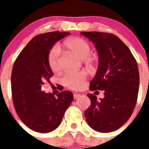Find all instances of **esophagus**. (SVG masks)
Segmentation results:
<instances>
[{"instance_id": "34e87169", "label": "esophagus", "mask_w": 149, "mask_h": 149, "mask_svg": "<svg viewBox=\"0 0 149 149\" xmlns=\"http://www.w3.org/2000/svg\"><path fill=\"white\" fill-rule=\"evenodd\" d=\"M81 96V95L80 94H78V93H74V94H73V98H74V100H76V99L79 98Z\"/></svg>"}]
</instances>
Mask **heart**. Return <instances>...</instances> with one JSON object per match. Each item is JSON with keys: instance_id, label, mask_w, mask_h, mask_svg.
Wrapping results in <instances>:
<instances>
[{"instance_id": "b5f03b06", "label": "heart", "mask_w": 149, "mask_h": 149, "mask_svg": "<svg viewBox=\"0 0 149 149\" xmlns=\"http://www.w3.org/2000/svg\"><path fill=\"white\" fill-rule=\"evenodd\" d=\"M62 46L74 52L81 59H86L91 52V45L89 43L81 37H72L67 39L63 42ZM60 56L61 49L55 45L49 50L47 60L49 67L55 71L60 68ZM87 78L85 71L66 72L61 78L63 85L71 89H80L84 86V82Z\"/></svg>"}]
</instances>
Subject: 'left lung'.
<instances>
[{
  "instance_id": "left-lung-1",
  "label": "left lung",
  "mask_w": 149,
  "mask_h": 149,
  "mask_svg": "<svg viewBox=\"0 0 149 149\" xmlns=\"http://www.w3.org/2000/svg\"><path fill=\"white\" fill-rule=\"evenodd\" d=\"M94 43L99 55L96 76L90 82L91 91L103 90L104 97L88 94L91 105L85 111L86 120L96 131L109 133L128 120L136 107L139 72L136 59L123 41L112 34L81 32Z\"/></svg>"
}]
</instances>
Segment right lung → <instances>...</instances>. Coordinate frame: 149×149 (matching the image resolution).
Returning a JSON list of instances; mask_svg holds the SVG:
<instances>
[{
  "label": "right lung",
  "mask_w": 149,
  "mask_h": 149,
  "mask_svg": "<svg viewBox=\"0 0 149 149\" xmlns=\"http://www.w3.org/2000/svg\"><path fill=\"white\" fill-rule=\"evenodd\" d=\"M70 32L44 33L35 36L16 58L11 73V92L15 110L22 121L39 133L55 130L73 102L70 91L54 97L42 89L53 76L48 63L49 50Z\"/></svg>",
  "instance_id": "add662e5"
}]
</instances>
